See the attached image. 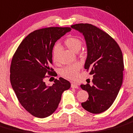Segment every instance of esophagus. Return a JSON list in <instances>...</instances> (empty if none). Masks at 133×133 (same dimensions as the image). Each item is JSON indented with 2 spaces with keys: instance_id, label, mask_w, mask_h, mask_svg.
<instances>
[{
  "instance_id": "esophagus-1",
  "label": "esophagus",
  "mask_w": 133,
  "mask_h": 133,
  "mask_svg": "<svg viewBox=\"0 0 133 133\" xmlns=\"http://www.w3.org/2000/svg\"><path fill=\"white\" fill-rule=\"evenodd\" d=\"M71 87L72 88H78V86H77L76 84H74V83H71Z\"/></svg>"
}]
</instances>
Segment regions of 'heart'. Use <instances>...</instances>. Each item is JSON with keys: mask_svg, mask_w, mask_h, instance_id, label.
Returning a JSON list of instances; mask_svg holds the SVG:
<instances>
[{"mask_svg": "<svg viewBox=\"0 0 133 133\" xmlns=\"http://www.w3.org/2000/svg\"><path fill=\"white\" fill-rule=\"evenodd\" d=\"M64 43L68 48L73 52H78L81 49L82 45V41L81 38L76 36H70L67 38L64 41ZM60 45L56 44L52 49V60L54 62H57L58 54L60 50ZM81 68V65L79 63H75L71 65L64 67L60 71L62 76L69 80H76L78 77V73Z\"/></svg>", "mask_w": 133, "mask_h": 133, "instance_id": "1", "label": "heart"}]
</instances>
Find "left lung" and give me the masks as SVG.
<instances>
[{"label": "left lung", "instance_id": "obj_1", "mask_svg": "<svg viewBox=\"0 0 133 133\" xmlns=\"http://www.w3.org/2000/svg\"><path fill=\"white\" fill-rule=\"evenodd\" d=\"M71 27L84 36L88 49L84 69L94 75L92 84L81 86L89 95L81 105L90 112L99 114L111 107L122 86L124 69L122 52L109 34L95 26L79 23Z\"/></svg>", "mask_w": 133, "mask_h": 133}]
</instances>
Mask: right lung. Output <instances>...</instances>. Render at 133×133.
Returning <instances> with one entry per match:
<instances>
[{
    "instance_id": "1",
    "label": "right lung",
    "mask_w": 133,
    "mask_h": 133,
    "mask_svg": "<svg viewBox=\"0 0 133 133\" xmlns=\"http://www.w3.org/2000/svg\"><path fill=\"white\" fill-rule=\"evenodd\" d=\"M71 30L70 27H47L33 31L22 41L13 56L10 65L12 88L23 108L37 118L51 115L58 108L63 91L71 86L62 77L56 78L51 86L45 82V78L57 75L51 67L55 42Z\"/></svg>"
}]
</instances>
